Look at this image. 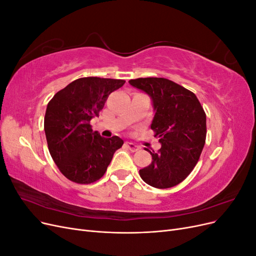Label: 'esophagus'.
Returning <instances> with one entry per match:
<instances>
[{"label":"esophagus","instance_id":"34e87169","mask_svg":"<svg viewBox=\"0 0 256 256\" xmlns=\"http://www.w3.org/2000/svg\"><path fill=\"white\" fill-rule=\"evenodd\" d=\"M126 146L128 147V150L130 152H138V150L141 148V147L138 146V145H136L134 143H131V142H126Z\"/></svg>","mask_w":256,"mask_h":256}]
</instances>
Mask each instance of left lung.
I'll use <instances>...</instances> for the list:
<instances>
[{
	"label": "left lung",
	"mask_w": 256,
	"mask_h": 256,
	"mask_svg": "<svg viewBox=\"0 0 256 256\" xmlns=\"http://www.w3.org/2000/svg\"><path fill=\"white\" fill-rule=\"evenodd\" d=\"M130 85L152 99L150 128L161 148L150 152L152 161L140 170L152 187L166 189L182 182L198 164L206 138V114L198 99L182 85L164 78H138Z\"/></svg>",
	"instance_id": "left-lung-1"
}]
</instances>
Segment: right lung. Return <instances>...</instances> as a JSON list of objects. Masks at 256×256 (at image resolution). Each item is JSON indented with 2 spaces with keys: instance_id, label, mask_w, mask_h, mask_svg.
Returning a JSON list of instances; mask_svg holds the SVG:
<instances>
[{
  "instance_id": "1",
  "label": "right lung",
  "mask_w": 256,
  "mask_h": 256,
  "mask_svg": "<svg viewBox=\"0 0 256 256\" xmlns=\"http://www.w3.org/2000/svg\"><path fill=\"white\" fill-rule=\"evenodd\" d=\"M125 84L120 79L98 76L69 83L50 100L44 115V132L53 161L65 177L78 184L102 178L114 152L124 141L104 138L90 122L99 116L108 97Z\"/></svg>"
}]
</instances>
